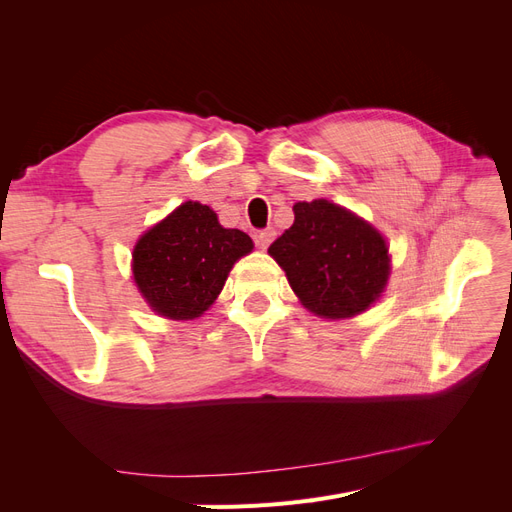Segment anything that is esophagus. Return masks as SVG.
I'll return each instance as SVG.
<instances>
[{
	"mask_svg": "<svg viewBox=\"0 0 512 512\" xmlns=\"http://www.w3.org/2000/svg\"><path fill=\"white\" fill-rule=\"evenodd\" d=\"M254 239H256V245H258V247H262V250H267V247L271 245V241L275 239V230H273V228L258 230Z\"/></svg>",
	"mask_w": 512,
	"mask_h": 512,
	"instance_id": "34e87169",
	"label": "esophagus"
}]
</instances>
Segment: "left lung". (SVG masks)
Here are the masks:
<instances>
[{"mask_svg":"<svg viewBox=\"0 0 512 512\" xmlns=\"http://www.w3.org/2000/svg\"><path fill=\"white\" fill-rule=\"evenodd\" d=\"M294 224L269 254L301 303L322 318L365 312L389 280V247L376 228L329 200L292 207Z\"/></svg>","mask_w":512,"mask_h":512,"instance_id":"left-lung-1","label":"left lung"}]
</instances>
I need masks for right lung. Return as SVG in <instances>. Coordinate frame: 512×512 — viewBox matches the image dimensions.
<instances>
[{
	"label": "right lung",
	"mask_w": 512,
	"mask_h": 512,
	"mask_svg": "<svg viewBox=\"0 0 512 512\" xmlns=\"http://www.w3.org/2000/svg\"><path fill=\"white\" fill-rule=\"evenodd\" d=\"M252 247L243 230L220 226L211 207L188 200L138 239L134 280L160 316L192 320L218 299L232 265Z\"/></svg>",
	"instance_id": "1"
}]
</instances>
